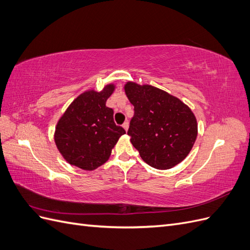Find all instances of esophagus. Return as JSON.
<instances>
[{
    "instance_id": "34e87169",
    "label": "esophagus",
    "mask_w": 250,
    "mask_h": 250,
    "mask_svg": "<svg viewBox=\"0 0 250 250\" xmlns=\"http://www.w3.org/2000/svg\"><path fill=\"white\" fill-rule=\"evenodd\" d=\"M123 128H124V129L127 131L128 130V127H129V123H128V121H125V122L123 123Z\"/></svg>"
}]
</instances>
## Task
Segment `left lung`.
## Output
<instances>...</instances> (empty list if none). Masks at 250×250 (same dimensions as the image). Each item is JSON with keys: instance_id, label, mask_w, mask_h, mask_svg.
Masks as SVG:
<instances>
[{"instance_id": "1", "label": "left lung", "mask_w": 250, "mask_h": 250, "mask_svg": "<svg viewBox=\"0 0 250 250\" xmlns=\"http://www.w3.org/2000/svg\"><path fill=\"white\" fill-rule=\"evenodd\" d=\"M125 93L134 106L127 134L142 160L160 170L183 162L197 138V121L176 97L151 86L128 82Z\"/></svg>"}]
</instances>
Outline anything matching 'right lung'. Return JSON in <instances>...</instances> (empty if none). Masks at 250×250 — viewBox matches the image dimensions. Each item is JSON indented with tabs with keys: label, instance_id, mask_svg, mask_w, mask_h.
I'll use <instances>...</instances> for the list:
<instances>
[{
	"label": "right lung",
	"instance_id": "add662e5",
	"mask_svg": "<svg viewBox=\"0 0 250 250\" xmlns=\"http://www.w3.org/2000/svg\"><path fill=\"white\" fill-rule=\"evenodd\" d=\"M113 89L109 84L100 93L81 94L58 121L55 144L69 164L83 170L97 169L108 160L111 149L125 133L113 121L112 108L105 105Z\"/></svg>",
	"mask_w": 250,
	"mask_h": 250
}]
</instances>
